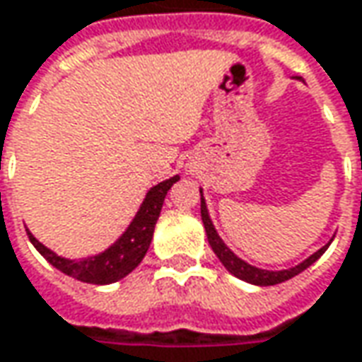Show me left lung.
Masks as SVG:
<instances>
[{"instance_id": "8db88e82", "label": "left lung", "mask_w": 362, "mask_h": 362, "mask_svg": "<svg viewBox=\"0 0 362 362\" xmlns=\"http://www.w3.org/2000/svg\"><path fill=\"white\" fill-rule=\"evenodd\" d=\"M202 219H203V226H205V233H207V242H209V245H211V250L216 252V256L219 257V262H221V264L226 266V270L230 272V274H233L235 278H240V280H243V282H250V284L274 286V284H280V282H286V280H290V278L298 276L300 272L306 270L310 264H314L318 257L327 252V247H328V243H327V245H325V247H320L316 254H313L308 259H304L302 264L294 266V268H290V270H280V272L259 270V268H256V266H250L247 262L240 259V257L235 256L226 243L221 242V238L217 235L216 228H214V223H211V219H209L207 205H205V199H203V193H202Z\"/></svg>"}]
</instances>
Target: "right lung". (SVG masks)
Segmentation results:
<instances>
[{
    "label": "right lung",
    "mask_w": 362,
    "mask_h": 362,
    "mask_svg": "<svg viewBox=\"0 0 362 362\" xmlns=\"http://www.w3.org/2000/svg\"><path fill=\"white\" fill-rule=\"evenodd\" d=\"M175 181H179L177 175L151 189L146 193L139 214L134 216L132 223L129 226V230L120 235L119 242L112 243L106 252L98 254V256L86 257L80 262L78 259H66V257L56 256L44 243L37 242L30 231H28V238L34 243L35 250L46 257L54 268L64 272L66 276L76 278V280L86 282V284H112L120 278L129 276L143 262L146 250L151 245V240H153V231H155V223L159 219L165 195Z\"/></svg>",
    "instance_id": "1"
}]
</instances>
